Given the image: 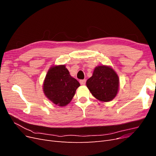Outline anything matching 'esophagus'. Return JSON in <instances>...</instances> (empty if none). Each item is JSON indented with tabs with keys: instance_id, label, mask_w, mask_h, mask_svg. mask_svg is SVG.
I'll return each mask as SVG.
<instances>
[{
	"instance_id": "34e87169",
	"label": "esophagus",
	"mask_w": 156,
	"mask_h": 156,
	"mask_svg": "<svg viewBox=\"0 0 156 156\" xmlns=\"http://www.w3.org/2000/svg\"><path fill=\"white\" fill-rule=\"evenodd\" d=\"M79 82H80V84H81V85H84V84H85V83H86V80L85 79L81 80V81H80Z\"/></svg>"
}]
</instances>
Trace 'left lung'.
<instances>
[{
  "instance_id": "left-lung-1",
  "label": "left lung",
  "mask_w": 156,
  "mask_h": 156,
  "mask_svg": "<svg viewBox=\"0 0 156 156\" xmlns=\"http://www.w3.org/2000/svg\"><path fill=\"white\" fill-rule=\"evenodd\" d=\"M87 87L97 100L108 102L112 100L119 92V77L111 66H98L94 68L92 76L87 81Z\"/></svg>"
}]
</instances>
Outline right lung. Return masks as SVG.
Segmentation results:
<instances>
[{"instance_id": "add662e5", "label": "right lung", "mask_w": 156, "mask_h": 156, "mask_svg": "<svg viewBox=\"0 0 156 156\" xmlns=\"http://www.w3.org/2000/svg\"><path fill=\"white\" fill-rule=\"evenodd\" d=\"M79 83L71 76L65 65L52 66L43 83L45 96L59 107L67 105L72 101Z\"/></svg>"}]
</instances>
